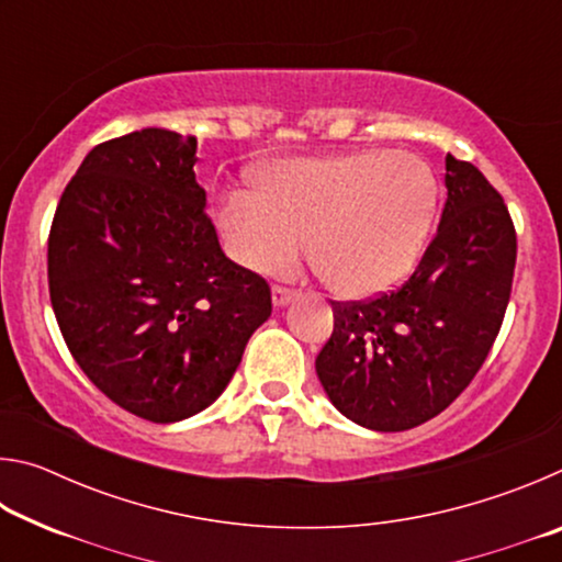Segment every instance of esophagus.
<instances>
[{
	"label": "esophagus",
	"instance_id": "esophagus-1",
	"mask_svg": "<svg viewBox=\"0 0 562 562\" xmlns=\"http://www.w3.org/2000/svg\"><path fill=\"white\" fill-rule=\"evenodd\" d=\"M294 292L290 288H282V284H274L272 288V304L274 307H284V304L292 302Z\"/></svg>",
	"mask_w": 562,
	"mask_h": 562
}]
</instances>
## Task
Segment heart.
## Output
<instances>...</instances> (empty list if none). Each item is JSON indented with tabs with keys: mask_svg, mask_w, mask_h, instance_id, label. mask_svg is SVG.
Masks as SVG:
<instances>
[{
	"mask_svg": "<svg viewBox=\"0 0 562 562\" xmlns=\"http://www.w3.org/2000/svg\"><path fill=\"white\" fill-rule=\"evenodd\" d=\"M439 211V178L424 158L359 150L284 160L258 195L235 193L221 227L237 262L292 270L310 243L312 268L339 297L392 290L422 260Z\"/></svg>",
	"mask_w": 562,
	"mask_h": 562,
	"instance_id": "heart-1",
	"label": "heart"
}]
</instances>
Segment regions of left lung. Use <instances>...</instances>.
Wrapping results in <instances>:
<instances>
[{"label":"left lung","instance_id":"obj_1","mask_svg":"<svg viewBox=\"0 0 562 562\" xmlns=\"http://www.w3.org/2000/svg\"><path fill=\"white\" fill-rule=\"evenodd\" d=\"M439 231L404 284L331 302L335 329L315 359L329 402L372 431H406L441 414L496 341L516 270V227L496 188L446 156Z\"/></svg>","mask_w":562,"mask_h":562}]
</instances>
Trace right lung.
Segmentation results:
<instances>
[{
    "label": "right lung",
    "instance_id": "right-lung-1",
    "mask_svg": "<svg viewBox=\"0 0 562 562\" xmlns=\"http://www.w3.org/2000/svg\"><path fill=\"white\" fill-rule=\"evenodd\" d=\"M195 136L144 128L89 150L49 233V297L76 364L154 424L211 406L272 312L225 258L195 180Z\"/></svg>",
    "mask_w": 562,
    "mask_h": 562
}]
</instances>
